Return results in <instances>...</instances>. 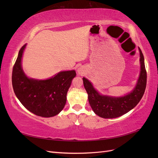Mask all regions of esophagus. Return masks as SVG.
Instances as JSON below:
<instances>
[{
	"label": "esophagus",
	"instance_id": "1",
	"mask_svg": "<svg viewBox=\"0 0 158 158\" xmlns=\"http://www.w3.org/2000/svg\"><path fill=\"white\" fill-rule=\"evenodd\" d=\"M77 72H78V73L79 74L82 75V74H84V69H83L82 67H79V68H78V69H77Z\"/></svg>",
	"mask_w": 158,
	"mask_h": 158
}]
</instances>
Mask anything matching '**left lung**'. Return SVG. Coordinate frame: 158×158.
Segmentation results:
<instances>
[{
  "label": "left lung",
  "instance_id": "obj_1",
  "mask_svg": "<svg viewBox=\"0 0 158 158\" xmlns=\"http://www.w3.org/2000/svg\"><path fill=\"white\" fill-rule=\"evenodd\" d=\"M140 52V73L136 86L130 93L121 97H112L100 94L95 89L92 82L83 78L84 88L88 95V101L91 107L97 115L104 118H117L126 114L136 106L144 94L147 74L145 69L144 58L142 51Z\"/></svg>",
  "mask_w": 158,
  "mask_h": 158
}]
</instances>
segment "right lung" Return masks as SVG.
I'll return each instance as SVG.
<instances>
[{"instance_id": "add662e5", "label": "right lung", "mask_w": 158, "mask_h": 158, "mask_svg": "<svg viewBox=\"0 0 158 158\" xmlns=\"http://www.w3.org/2000/svg\"><path fill=\"white\" fill-rule=\"evenodd\" d=\"M23 45L19 51L12 70V82L17 98L28 111L37 116L51 117L63 109L66 102V94L75 70L60 71L46 80L28 78L22 67Z\"/></svg>"}]
</instances>
